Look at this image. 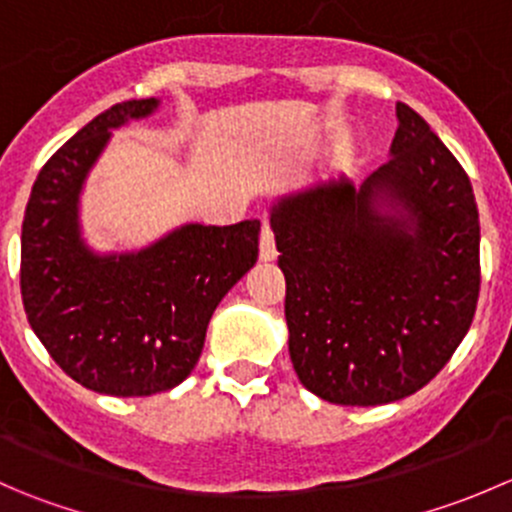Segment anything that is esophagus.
Returning a JSON list of instances; mask_svg holds the SVG:
<instances>
[{"instance_id":"34e87169","label":"esophagus","mask_w":512,"mask_h":512,"mask_svg":"<svg viewBox=\"0 0 512 512\" xmlns=\"http://www.w3.org/2000/svg\"><path fill=\"white\" fill-rule=\"evenodd\" d=\"M277 257V245H275V232L267 223H262L260 230V260L272 262Z\"/></svg>"}]
</instances>
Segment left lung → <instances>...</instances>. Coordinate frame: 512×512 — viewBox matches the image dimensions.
<instances>
[{"instance_id": "left-lung-1", "label": "left lung", "mask_w": 512, "mask_h": 512, "mask_svg": "<svg viewBox=\"0 0 512 512\" xmlns=\"http://www.w3.org/2000/svg\"><path fill=\"white\" fill-rule=\"evenodd\" d=\"M391 158L359 190L347 178L272 208L285 272L289 356L329 404L406 399L448 364L480 292L471 180L441 138L396 103ZM379 202L402 210L381 214Z\"/></svg>"}]
</instances>
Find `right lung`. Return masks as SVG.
<instances>
[{
    "instance_id": "right-lung-1",
    "label": "right lung",
    "mask_w": 512,
    "mask_h": 512,
    "mask_svg": "<svg viewBox=\"0 0 512 512\" xmlns=\"http://www.w3.org/2000/svg\"><path fill=\"white\" fill-rule=\"evenodd\" d=\"M123 101L44 163L22 223V302L51 359L86 389L151 396L198 364L220 299L257 262L260 220L185 225L136 255L98 257L79 235V193L111 128L148 116Z\"/></svg>"
}]
</instances>
